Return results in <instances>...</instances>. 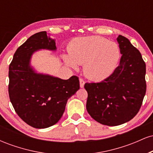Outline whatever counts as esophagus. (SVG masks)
Segmentation results:
<instances>
[{"label": "esophagus", "instance_id": "obj_1", "mask_svg": "<svg viewBox=\"0 0 153 153\" xmlns=\"http://www.w3.org/2000/svg\"><path fill=\"white\" fill-rule=\"evenodd\" d=\"M79 80H80V88H83L84 87V84H85V81H84L83 79H82V78L79 79Z\"/></svg>", "mask_w": 153, "mask_h": 153}]
</instances>
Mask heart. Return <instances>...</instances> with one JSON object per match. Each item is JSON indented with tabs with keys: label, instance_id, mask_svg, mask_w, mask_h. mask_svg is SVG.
<instances>
[{
	"label": "heart",
	"instance_id": "heart-1",
	"mask_svg": "<svg viewBox=\"0 0 153 153\" xmlns=\"http://www.w3.org/2000/svg\"><path fill=\"white\" fill-rule=\"evenodd\" d=\"M68 53L62 54L65 64L73 68L84 64V73L93 80H102L111 75L121 57L117 43L99 36L74 39L68 47Z\"/></svg>",
	"mask_w": 153,
	"mask_h": 153
}]
</instances>
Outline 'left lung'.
Instances as JSON below:
<instances>
[{
	"mask_svg": "<svg viewBox=\"0 0 153 153\" xmlns=\"http://www.w3.org/2000/svg\"><path fill=\"white\" fill-rule=\"evenodd\" d=\"M121 54L119 65L100 82H86V109L96 122L118 126L136 116L146 93V65L141 53L127 38L117 39Z\"/></svg>",
	"mask_w": 153,
	"mask_h": 153,
	"instance_id": "left-lung-1",
	"label": "left lung"
}]
</instances>
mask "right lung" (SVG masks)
<instances>
[{"instance_id":"add662e5","label":"right lung","mask_w":153,"mask_h":153,"mask_svg":"<svg viewBox=\"0 0 153 153\" xmlns=\"http://www.w3.org/2000/svg\"><path fill=\"white\" fill-rule=\"evenodd\" d=\"M39 50H57L55 40L46 31L31 36L16 51L9 65L8 94L15 111L24 122L45 129L58 122L68 99L80 88V84L75 75L62 80L36 73L30 60Z\"/></svg>"}]
</instances>
